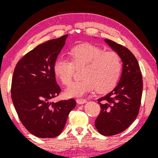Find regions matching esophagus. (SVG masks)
<instances>
[{"instance_id":"esophagus-1","label":"esophagus","mask_w":158,"mask_h":158,"mask_svg":"<svg viewBox=\"0 0 158 158\" xmlns=\"http://www.w3.org/2000/svg\"><path fill=\"white\" fill-rule=\"evenodd\" d=\"M77 102L78 104H84V103L86 102V99H77Z\"/></svg>"}]
</instances>
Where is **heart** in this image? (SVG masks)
Here are the masks:
<instances>
[{
    "mask_svg": "<svg viewBox=\"0 0 158 158\" xmlns=\"http://www.w3.org/2000/svg\"><path fill=\"white\" fill-rule=\"evenodd\" d=\"M70 61L58 58L53 63V73L62 85L71 84L74 72L80 70L81 81L73 83L65 92L67 97H75L90 92L96 88L100 93L109 91L118 82L123 62L118 53L106 51L90 44H79L69 52Z\"/></svg>",
    "mask_w": 158,
    "mask_h": 158,
    "instance_id": "b5f03b06",
    "label": "heart"
}]
</instances>
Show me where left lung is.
Wrapping results in <instances>:
<instances>
[{"label": "left lung", "instance_id": "1", "mask_svg": "<svg viewBox=\"0 0 158 158\" xmlns=\"http://www.w3.org/2000/svg\"><path fill=\"white\" fill-rule=\"evenodd\" d=\"M105 41L120 56L123 72L116 88L97 99L101 110L95 120L97 131L104 136L121 133L138 115L143 91V77L134 54L123 45L109 39Z\"/></svg>", "mask_w": 158, "mask_h": 158}]
</instances>
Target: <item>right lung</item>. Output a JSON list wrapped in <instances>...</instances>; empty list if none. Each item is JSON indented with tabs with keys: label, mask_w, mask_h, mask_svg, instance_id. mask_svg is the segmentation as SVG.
Instances as JSON below:
<instances>
[{
	"label": "right lung",
	"mask_w": 158,
	"mask_h": 158,
	"mask_svg": "<svg viewBox=\"0 0 158 158\" xmlns=\"http://www.w3.org/2000/svg\"><path fill=\"white\" fill-rule=\"evenodd\" d=\"M67 37L50 40L27 52L12 76L11 97L18 116L27 131L41 138L60 135L76 106L73 99L50 102L61 92L52 67Z\"/></svg>",
	"instance_id": "obj_1"
}]
</instances>
